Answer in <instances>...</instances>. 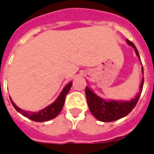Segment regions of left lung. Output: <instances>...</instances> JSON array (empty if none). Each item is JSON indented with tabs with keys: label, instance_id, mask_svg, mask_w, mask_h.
<instances>
[{
	"label": "left lung",
	"instance_id": "obj_1",
	"mask_svg": "<svg viewBox=\"0 0 154 154\" xmlns=\"http://www.w3.org/2000/svg\"><path fill=\"white\" fill-rule=\"evenodd\" d=\"M127 42L134 49L136 54L140 58L138 51L134 44L128 39H127ZM142 69L143 73V67H142ZM143 84H144V77L142 78V83L140 85L139 92L131 101L105 100L97 96L88 86H86L85 94L90 112H92V115L98 120L101 122H112L125 117L133 110L134 107H135L138 103L143 88Z\"/></svg>",
	"mask_w": 154,
	"mask_h": 154
}]
</instances>
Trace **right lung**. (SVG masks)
Here are the masks:
<instances>
[{"mask_svg": "<svg viewBox=\"0 0 154 154\" xmlns=\"http://www.w3.org/2000/svg\"><path fill=\"white\" fill-rule=\"evenodd\" d=\"M72 84H73V81H71L67 85L65 86V88H63L62 92L60 93L59 97H57V100L53 103H51V105L47 106V107L40 110L38 112H26L24 110L20 109L11 100V103H12V104L17 112L22 114L23 116L27 117V118H28L31 120L35 121V122H46V121H49L52 119L55 118L56 116L61 112L62 107H63V105H64L66 95H67V93H68L69 89H70Z\"/></svg>", "mask_w": 154, "mask_h": 154, "instance_id": "right-lung-1", "label": "right lung"}]
</instances>
